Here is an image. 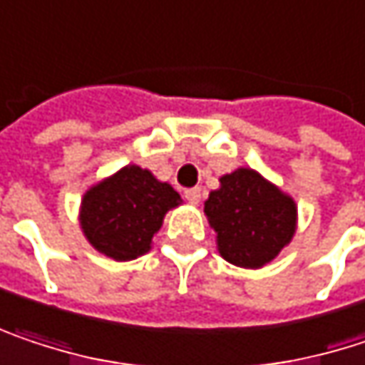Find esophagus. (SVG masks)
Segmentation results:
<instances>
[{
	"label": "esophagus",
	"instance_id": "esophagus-1",
	"mask_svg": "<svg viewBox=\"0 0 365 365\" xmlns=\"http://www.w3.org/2000/svg\"><path fill=\"white\" fill-rule=\"evenodd\" d=\"M183 196H185L187 202L198 205L200 202V187H187V190H183Z\"/></svg>",
	"mask_w": 365,
	"mask_h": 365
}]
</instances>
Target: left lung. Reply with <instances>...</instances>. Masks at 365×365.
<instances>
[{"mask_svg":"<svg viewBox=\"0 0 365 365\" xmlns=\"http://www.w3.org/2000/svg\"><path fill=\"white\" fill-rule=\"evenodd\" d=\"M219 182L205 202L217 249L232 265L263 267L294 236V200L252 169H238Z\"/></svg>","mask_w":365,"mask_h":365,"instance_id":"left-lung-1","label":"left lung"}]
</instances>
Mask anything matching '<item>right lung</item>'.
I'll return each mask as SVG.
<instances>
[{
	"instance_id": "add662e5",
	"label": "right lung",
	"mask_w": 365,
	"mask_h": 365,
	"mask_svg": "<svg viewBox=\"0 0 365 365\" xmlns=\"http://www.w3.org/2000/svg\"><path fill=\"white\" fill-rule=\"evenodd\" d=\"M182 196L148 169L127 165L96 183L81 200V230L89 245L115 261H131L148 252L165 213Z\"/></svg>"
}]
</instances>
